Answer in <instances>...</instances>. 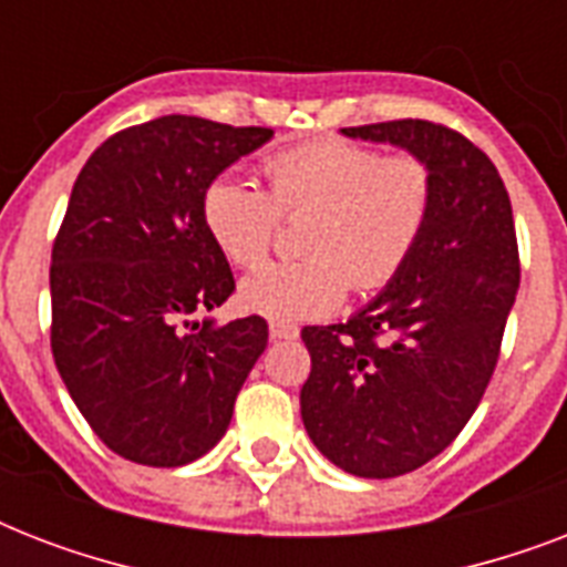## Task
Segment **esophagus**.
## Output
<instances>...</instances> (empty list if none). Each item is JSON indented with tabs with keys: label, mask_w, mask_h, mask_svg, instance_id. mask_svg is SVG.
<instances>
[{
	"label": "esophagus",
	"mask_w": 567,
	"mask_h": 567,
	"mask_svg": "<svg viewBox=\"0 0 567 567\" xmlns=\"http://www.w3.org/2000/svg\"><path fill=\"white\" fill-rule=\"evenodd\" d=\"M297 336H300V329L293 323H270V338L274 341H293Z\"/></svg>",
	"instance_id": "obj_1"
}]
</instances>
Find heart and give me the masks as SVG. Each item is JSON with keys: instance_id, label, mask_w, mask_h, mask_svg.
<instances>
[{"instance_id": "1", "label": "heart", "mask_w": 567, "mask_h": 567, "mask_svg": "<svg viewBox=\"0 0 567 567\" xmlns=\"http://www.w3.org/2000/svg\"><path fill=\"white\" fill-rule=\"evenodd\" d=\"M267 188L220 173L203 190V223L223 256L256 267L282 214L311 212L297 261L258 267L238 302L276 323L327 318L355 291H379L403 274L430 229L435 185L414 155H385L350 141L288 146L265 158Z\"/></svg>"}]
</instances>
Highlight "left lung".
Wrapping results in <instances>:
<instances>
[{
  "instance_id": "8db88e82",
  "label": "left lung",
  "mask_w": 567,
  "mask_h": 567,
  "mask_svg": "<svg viewBox=\"0 0 567 567\" xmlns=\"http://www.w3.org/2000/svg\"><path fill=\"white\" fill-rule=\"evenodd\" d=\"M341 135L400 146L435 185L430 229L403 274L347 323L302 329L309 439L347 474L391 480L450 447L483 400L518 293V240L501 173L465 135L430 120Z\"/></svg>"
}]
</instances>
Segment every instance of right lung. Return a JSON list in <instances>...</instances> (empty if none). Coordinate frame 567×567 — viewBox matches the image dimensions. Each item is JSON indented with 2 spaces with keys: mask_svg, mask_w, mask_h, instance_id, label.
I'll list each match as a JSON object with an SVG mask.
<instances>
[{
  "mask_svg": "<svg viewBox=\"0 0 567 567\" xmlns=\"http://www.w3.org/2000/svg\"><path fill=\"white\" fill-rule=\"evenodd\" d=\"M270 137L167 114L109 137L75 179L49 267L52 355L84 421L128 462L205 456L265 353L258 315L185 318L235 291L199 212L205 185Z\"/></svg>",
  "mask_w": 567,
  "mask_h": 567,
  "instance_id": "add662e5",
  "label": "right lung"
}]
</instances>
